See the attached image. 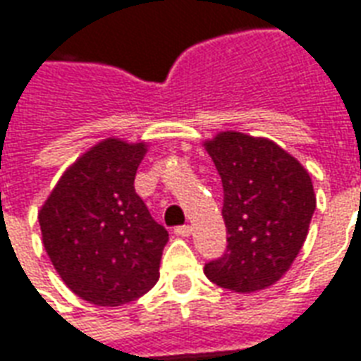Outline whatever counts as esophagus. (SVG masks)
<instances>
[{
    "label": "esophagus",
    "instance_id": "34e87169",
    "mask_svg": "<svg viewBox=\"0 0 361 361\" xmlns=\"http://www.w3.org/2000/svg\"><path fill=\"white\" fill-rule=\"evenodd\" d=\"M173 233L178 235V237H189V235L193 233V228L191 226H178V228L173 229Z\"/></svg>",
    "mask_w": 361,
    "mask_h": 361
}]
</instances>
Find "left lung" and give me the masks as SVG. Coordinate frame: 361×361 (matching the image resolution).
<instances>
[{
  "instance_id": "left-lung-1",
  "label": "left lung",
  "mask_w": 361,
  "mask_h": 361,
  "mask_svg": "<svg viewBox=\"0 0 361 361\" xmlns=\"http://www.w3.org/2000/svg\"><path fill=\"white\" fill-rule=\"evenodd\" d=\"M224 188V256L204 266L221 289L256 293L283 277L300 252L316 195L310 173L266 137L220 132L204 143Z\"/></svg>"
}]
</instances>
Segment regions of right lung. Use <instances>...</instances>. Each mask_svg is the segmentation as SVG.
I'll return each mask as SVG.
<instances>
[{
  "instance_id": "add662e5",
  "label": "right lung",
  "mask_w": 361,
  "mask_h": 361,
  "mask_svg": "<svg viewBox=\"0 0 361 361\" xmlns=\"http://www.w3.org/2000/svg\"><path fill=\"white\" fill-rule=\"evenodd\" d=\"M145 153V143L101 141L61 176L38 214L61 279L97 306L132 302L159 281L168 231L133 188Z\"/></svg>"
}]
</instances>
